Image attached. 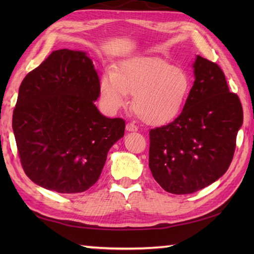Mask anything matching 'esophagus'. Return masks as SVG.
<instances>
[{
    "label": "esophagus",
    "instance_id": "obj_1",
    "mask_svg": "<svg viewBox=\"0 0 254 254\" xmlns=\"http://www.w3.org/2000/svg\"><path fill=\"white\" fill-rule=\"evenodd\" d=\"M126 130L127 132H134V131H137V127L135 126V124L133 123H127L126 126Z\"/></svg>",
    "mask_w": 254,
    "mask_h": 254
}]
</instances>
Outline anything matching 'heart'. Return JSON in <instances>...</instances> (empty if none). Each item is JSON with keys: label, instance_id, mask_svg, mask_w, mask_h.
Listing matches in <instances>:
<instances>
[{"label": "heart", "instance_id": "1", "mask_svg": "<svg viewBox=\"0 0 254 254\" xmlns=\"http://www.w3.org/2000/svg\"><path fill=\"white\" fill-rule=\"evenodd\" d=\"M190 89L191 78L186 69L153 57L127 59L117 71H106L99 80L100 101L106 111L115 113L126 107L131 94L134 111L150 126L177 117Z\"/></svg>", "mask_w": 254, "mask_h": 254}]
</instances>
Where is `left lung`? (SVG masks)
Instances as JSON below:
<instances>
[{"label":"left lung","instance_id":"1","mask_svg":"<svg viewBox=\"0 0 254 254\" xmlns=\"http://www.w3.org/2000/svg\"><path fill=\"white\" fill-rule=\"evenodd\" d=\"M180 116L149 131V169L165 191L190 194L218 180L233 160L244 123L238 96L216 63L196 56Z\"/></svg>","mask_w":254,"mask_h":254}]
</instances>
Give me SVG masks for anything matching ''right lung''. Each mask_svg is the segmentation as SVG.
<instances>
[{"label": "right lung", "instance_id": "1", "mask_svg": "<svg viewBox=\"0 0 254 254\" xmlns=\"http://www.w3.org/2000/svg\"><path fill=\"white\" fill-rule=\"evenodd\" d=\"M99 75L85 51H53L20 84L13 131L25 174L59 193H80L98 180L122 119L102 116Z\"/></svg>", "mask_w": 254, "mask_h": 254}]
</instances>
